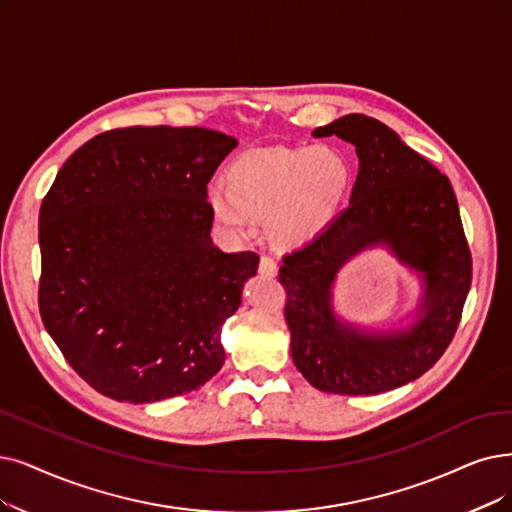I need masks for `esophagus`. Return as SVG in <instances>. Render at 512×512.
Instances as JSON below:
<instances>
[{
  "mask_svg": "<svg viewBox=\"0 0 512 512\" xmlns=\"http://www.w3.org/2000/svg\"><path fill=\"white\" fill-rule=\"evenodd\" d=\"M258 271L264 277H275L277 275V262L271 256H262L260 264H258Z\"/></svg>",
  "mask_w": 512,
  "mask_h": 512,
  "instance_id": "1",
  "label": "esophagus"
}]
</instances>
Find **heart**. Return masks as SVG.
Returning <instances> with one entry per match:
<instances>
[{
  "mask_svg": "<svg viewBox=\"0 0 512 512\" xmlns=\"http://www.w3.org/2000/svg\"><path fill=\"white\" fill-rule=\"evenodd\" d=\"M353 182V161L334 147L254 151L229 163L224 191L208 189L206 208L235 237L250 233V216H262L275 243L300 248L330 227Z\"/></svg>",
  "mask_w": 512,
  "mask_h": 512,
  "instance_id": "obj_1",
  "label": "heart"
}]
</instances>
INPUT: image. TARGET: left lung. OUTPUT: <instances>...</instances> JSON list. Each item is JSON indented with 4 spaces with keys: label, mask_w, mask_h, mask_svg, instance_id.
Returning a JSON list of instances; mask_svg holds the SVG:
<instances>
[{
    "label": "left lung",
    "mask_w": 512,
    "mask_h": 512,
    "mask_svg": "<svg viewBox=\"0 0 512 512\" xmlns=\"http://www.w3.org/2000/svg\"><path fill=\"white\" fill-rule=\"evenodd\" d=\"M313 136L351 142L359 174L349 208L315 241L283 256L292 359L323 393L393 391L431 370L458 330L473 277L458 201L447 176L374 117L344 115ZM372 247H386L419 277L412 324L367 331L335 313L339 269Z\"/></svg>",
    "instance_id": "left-lung-1"
}]
</instances>
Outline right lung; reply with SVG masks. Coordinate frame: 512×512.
Here are the masks:
<instances>
[{"mask_svg":"<svg viewBox=\"0 0 512 512\" xmlns=\"http://www.w3.org/2000/svg\"><path fill=\"white\" fill-rule=\"evenodd\" d=\"M235 147L208 128H121L56 174L39 210V313L94 391L155 403L218 374L222 323L260 260L210 237L208 182Z\"/></svg>","mask_w":512,"mask_h":512,"instance_id":"1","label":"right lung"}]
</instances>
